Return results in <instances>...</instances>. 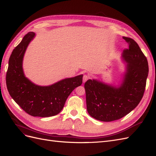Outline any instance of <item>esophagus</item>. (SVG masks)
Returning a JSON list of instances; mask_svg holds the SVG:
<instances>
[{
  "instance_id": "obj_1",
  "label": "esophagus",
  "mask_w": 156,
  "mask_h": 156,
  "mask_svg": "<svg viewBox=\"0 0 156 156\" xmlns=\"http://www.w3.org/2000/svg\"><path fill=\"white\" fill-rule=\"evenodd\" d=\"M88 79H89L88 75H83V83H85Z\"/></svg>"
}]
</instances>
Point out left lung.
<instances>
[{"label":"left lung","instance_id":"obj_1","mask_svg":"<svg viewBox=\"0 0 156 156\" xmlns=\"http://www.w3.org/2000/svg\"><path fill=\"white\" fill-rule=\"evenodd\" d=\"M123 39L128 43L129 49L122 52V60L127 65L120 86L115 87L96 79H88L84 83L87 111L98 120L122 119L138 105L144 95L148 74L147 58L134 40Z\"/></svg>","mask_w":156,"mask_h":156}]
</instances>
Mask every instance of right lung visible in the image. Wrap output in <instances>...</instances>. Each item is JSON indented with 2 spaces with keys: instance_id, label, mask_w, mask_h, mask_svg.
<instances>
[{
  "instance_id": "obj_1",
  "label": "right lung",
  "mask_w": 156,
  "mask_h": 156,
  "mask_svg": "<svg viewBox=\"0 0 156 156\" xmlns=\"http://www.w3.org/2000/svg\"><path fill=\"white\" fill-rule=\"evenodd\" d=\"M35 33L27 34L12 51L6 73L9 94L17 104L32 116L49 117L62 111L68 97L83 83V75L67 78L52 85L41 87L32 83L23 69V60L26 49Z\"/></svg>"
}]
</instances>
